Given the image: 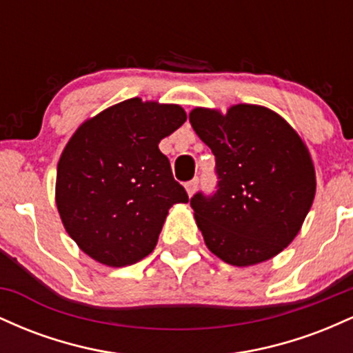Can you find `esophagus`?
Here are the masks:
<instances>
[{"instance_id":"esophagus-1","label":"esophagus","mask_w":353,"mask_h":353,"mask_svg":"<svg viewBox=\"0 0 353 353\" xmlns=\"http://www.w3.org/2000/svg\"><path fill=\"white\" fill-rule=\"evenodd\" d=\"M197 184H199V179H197V177H194L192 181H189V182H185V190H188V194H189V197L192 196L194 192H196V189H197Z\"/></svg>"}]
</instances>
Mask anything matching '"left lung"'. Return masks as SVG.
<instances>
[{
  "label": "left lung",
  "instance_id": "obj_1",
  "mask_svg": "<svg viewBox=\"0 0 353 353\" xmlns=\"http://www.w3.org/2000/svg\"><path fill=\"white\" fill-rule=\"evenodd\" d=\"M189 121L216 156L217 190L190 197L208 249L237 267L282 252L315 197L307 145L277 112L254 104H237L228 114L196 108Z\"/></svg>",
  "mask_w": 353,
  "mask_h": 353
}]
</instances>
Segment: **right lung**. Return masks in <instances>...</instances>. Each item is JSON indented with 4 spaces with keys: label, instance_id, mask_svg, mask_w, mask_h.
Wrapping results in <instances>:
<instances>
[{
    "label": "right lung",
    "instance_id": "1",
    "mask_svg": "<svg viewBox=\"0 0 353 353\" xmlns=\"http://www.w3.org/2000/svg\"><path fill=\"white\" fill-rule=\"evenodd\" d=\"M177 104L132 98L72 134L58 163L56 205L83 252L101 264H136L154 250L169 209L188 202L161 139L185 123Z\"/></svg>",
    "mask_w": 353,
    "mask_h": 353
}]
</instances>
